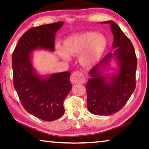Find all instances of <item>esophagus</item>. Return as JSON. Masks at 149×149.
<instances>
[{
    "label": "esophagus",
    "mask_w": 149,
    "mask_h": 149,
    "mask_svg": "<svg viewBox=\"0 0 149 149\" xmlns=\"http://www.w3.org/2000/svg\"><path fill=\"white\" fill-rule=\"evenodd\" d=\"M70 81L73 84L83 83L85 81V77L81 72L79 71H75L71 75Z\"/></svg>",
    "instance_id": "34e87169"
}]
</instances>
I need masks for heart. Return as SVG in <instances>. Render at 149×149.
<instances>
[{
    "instance_id": "b5f03b06",
    "label": "heart",
    "mask_w": 149,
    "mask_h": 149,
    "mask_svg": "<svg viewBox=\"0 0 149 149\" xmlns=\"http://www.w3.org/2000/svg\"><path fill=\"white\" fill-rule=\"evenodd\" d=\"M107 45L106 38L95 32H85L71 35L64 40V46L57 44L56 49L62 58L70 60L71 56L79 55L82 66L91 67L98 63Z\"/></svg>"
}]
</instances>
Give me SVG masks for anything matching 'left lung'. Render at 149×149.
<instances>
[{"label": "left lung", "mask_w": 149, "mask_h": 149, "mask_svg": "<svg viewBox=\"0 0 149 149\" xmlns=\"http://www.w3.org/2000/svg\"><path fill=\"white\" fill-rule=\"evenodd\" d=\"M101 23L110 24L114 39L112 49H115L89 72L91 78L85 85L87 107L94 115H111L123 108L135 90L137 58L131 41L117 23L112 21ZM113 60L118 68L111 74H104Z\"/></svg>", "instance_id": "8db88e82"}]
</instances>
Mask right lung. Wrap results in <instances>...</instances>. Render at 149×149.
<instances>
[{
    "mask_svg": "<svg viewBox=\"0 0 149 149\" xmlns=\"http://www.w3.org/2000/svg\"><path fill=\"white\" fill-rule=\"evenodd\" d=\"M64 23L32 28L23 34L12 54L13 86L28 113L45 121L58 119L64 113L63 102L71 91L69 72L40 75L32 64V53L54 52L55 34Z\"/></svg>",
    "mask_w": 149,
    "mask_h": 149,
    "instance_id": "right-lung-1",
    "label": "right lung"
}]
</instances>
